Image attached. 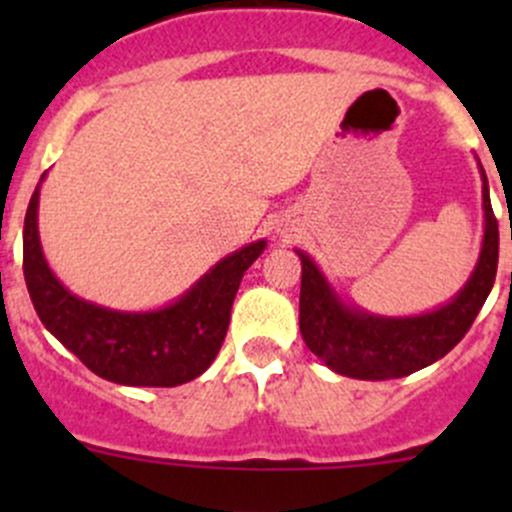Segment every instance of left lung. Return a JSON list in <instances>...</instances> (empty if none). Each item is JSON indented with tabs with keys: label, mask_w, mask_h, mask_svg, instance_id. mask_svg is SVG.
<instances>
[{
	"label": "left lung",
	"mask_w": 512,
	"mask_h": 512,
	"mask_svg": "<svg viewBox=\"0 0 512 512\" xmlns=\"http://www.w3.org/2000/svg\"><path fill=\"white\" fill-rule=\"evenodd\" d=\"M478 168L483 180V242L478 262L466 285L428 312L386 317L349 304L307 252L294 250L302 260L299 332L309 352L334 374L361 381L401 379L426 369L466 337L498 270V220L490 208L488 178L480 160Z\"/></svg>",
	"instance_id": "1"
}]
</instances>
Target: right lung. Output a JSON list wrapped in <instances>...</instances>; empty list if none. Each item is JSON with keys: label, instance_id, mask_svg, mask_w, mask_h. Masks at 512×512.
<instances>
[{"label": "right lung", "instance_id": "right-lung-1", "mask_svg": "<svg viewBox=\"0 0 512 512\" xmlns=\"http://www.w3.org/2000/svg\"><path fill=\"white\" fill-rule=\"evenodd\" d=\"M41 175L24 218V280L41 324L96 376L123 386H180L218 356L247 267L265 252L255 240L215 262L178 299L126 312L76 297L51 272L39 237Z\"/></svg>", "mask_w": 512, "mask_h": 512}]
</instances>
